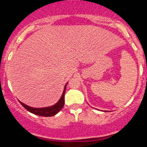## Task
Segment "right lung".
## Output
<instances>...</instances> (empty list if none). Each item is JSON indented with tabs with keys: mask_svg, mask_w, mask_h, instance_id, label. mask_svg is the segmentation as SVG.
Wrapping results in <instances>:
<instances>
[{
	"mask_svg": "<svg viewBox=\"0 0 147 147\" xmlns=\"http://www.w3.org/2000/svg\"><path fill=\"white\" fill-rule=\"evenodd\" d=\"M67 85V82L66 83V85H65L64 90H63V93H62V96H61L59 101H58L56 104H54V105H51V106H49V107H32L25 105V104L21 102L20 101H19V102L21 104L22 106H23L25 109H26L28 112L32 113L34 114V115H40V116H44V117H50V116H53V115H55L56 114H57L58 113L62 110L63 106H64V96L65 93V89Z\"/></svg>",
	"mask_w": 147,
	"mask_h": 147,
	"instance_id": "right-lung-1",
	"label": "right lung"
}]
</instances>
